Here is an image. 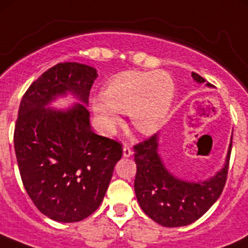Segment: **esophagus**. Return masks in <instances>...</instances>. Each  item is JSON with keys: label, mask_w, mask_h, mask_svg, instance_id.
<instances>
[{"label": "esophagus", "mask_w": 248, "mask_h": 248, "mask_svg": "<svg viewBox=\"0 0 248 248\" xmlns=\"http://www.w3.org/2000/svg\"><path fill=\"white\" fill-rule=\"evenodd\" d=\"M124 158H128V157H131L132 156V151H131V149H129L128 146H126V145H124Z\"/></svg>", "instance_id": "34e87169"}]
</instances>
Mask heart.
Masks as SVG:
<instances>
[{"label":"heart","mask_w":248,"mask_h":248,"mask_svg":"<svg viewBox=\"0 0 248 248\" xmlns=\"http://www.w3.org/2000/svg\"><path fill=\"white\" fill-rule=\"evenodd\" d=\"M174 93V81L166 72H124L109 80L104 97L94 98L92 109L107 132L120 124L119 112H129L132 126L150 136L166 121Z\"/></svg>","instance_id":"obj_1"}]
</instances>
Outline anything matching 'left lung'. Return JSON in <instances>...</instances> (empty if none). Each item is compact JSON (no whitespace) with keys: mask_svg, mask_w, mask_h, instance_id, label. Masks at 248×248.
Returning <instances> with one entry per match:
<instances>
[{"mask_svg":"<svg viewBox=\"0 0 248 248\" xmlns=\"http://www.w3.org/2000/svg\"><path fill=\"white\" fill-rule=\"evenodd\" d=\"M198 84H205L199 74L192 73ZM205 86L212 87L210 82ZM159 132L134 146L137 175L134 191L142 211L163 227H182L193 223L215 204L226 185L232 140L226 162L214 176L202 181H186L167 168L159 154Z\"/></svg>","mask_w":248,"mask_h":248,"instance_id":"left-lung-1","label":"left lung"}]
</instances>
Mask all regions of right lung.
<instances>
[{
  "mask_svg": "<svg viewBox=\"0 0 248 248\" xmlns=\"http://www.w3.org/2000/svg\"><path fill=\"white\" fill-rule=\"evenodd\" d=\"M96 68L57 63L26 91L19 107L14 149L22 184L37 209L54 221L79 222L103 201L121 145L94 133L89 96ZM71 95L67 108L51 104Z\"/></svg>",
  "mask_w": 248,
  "mask_h": 248,
  "instance_id": "obj_1",
  "label": "right lung"
}]
</instances>
